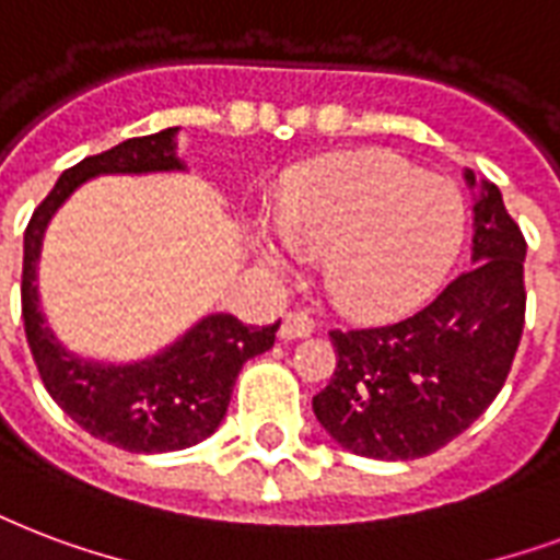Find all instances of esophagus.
<instances>
[{
    "label": "esophagus",
    "instance_id": "34e87169",
    "mask_svg": "<svg viewBox=\"0 0 560 560\" xmlns=\"http://www.w3.org/2000/svg\"><path fill=\"white\" fill-rule=\"evenodd\" d=\"M311 335H314V319H308L305 314L290 311V314L281 317V326H279L281 340H299V337H311Z\"/></svg>",
    "mask_w": 560,
    "mask_h": 560
}]
</instances>
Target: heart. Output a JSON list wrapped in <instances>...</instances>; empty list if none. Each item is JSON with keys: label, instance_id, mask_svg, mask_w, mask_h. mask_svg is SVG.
I'll return each instance as SVG.
<instances>
[{"label": "heart", "instance_id": "1", "mask_svg": "<svg viewBox=\"0 0 560 560\" xmlns=\"http://www.w3.org/2000/svg\"><path fill=\"white\" fill-rule=\"evenodd\" d=\"M467 205L450 178L425 176L382 149L323 158L284 194L276 223H261L255 246L276 272L299 264V249L326 252V288L352 317H394L438 288L455 261Z\"/></svg>", "mask_w": 560, "mask_h": 560}]
</instances>
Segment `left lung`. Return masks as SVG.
I'll list each match as a JSON object with an SVG mask.
<instances>
[{
  "label": "left lung",
  "mask_w": 560,
  "mask_h": 560,
  "mask_svg": "<svg viewBox=\"0 0 560 560\" xmlns=\"http://www.w3.org/2000/svg\"><path fill=\"white\" fill-rule=\"evenodd\" d=\"M464 178L476 187L469 170ZM472 213V267L425 308L390 326L328 331L337 370L314 413L343 450L378 460L432 455L502 390L526 323V237L490 182Z\"/></svg>",
  "instance_id": "left-lung-1"
}]
</instances>
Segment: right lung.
<instances>
[{
  "mask_svg": "<svg viewBox=\"0 0 560 560\" xmlns=\"http://www.w3.org/2000/svg\"><path fill=\"white\" fill-rule=\"evenodd\" d=\"M176 131L147 138L79 161L55 182L34 208L23 237V323L25 340L46 390L84 432L126 452H176L205 441L223 422L234 382L249 358L276 343L279 323L243 326L232 314H208L164 352L138 364H100L72 355L46 326L37 299V258L52 213L88 178L108 173H170L185 170L176 158Z\"/></svg>",
  "mask_w": 560,
  "mask_h": 560,
  "instance_id": "obj_1",
  "label": "right lung"
}]
</instances>
